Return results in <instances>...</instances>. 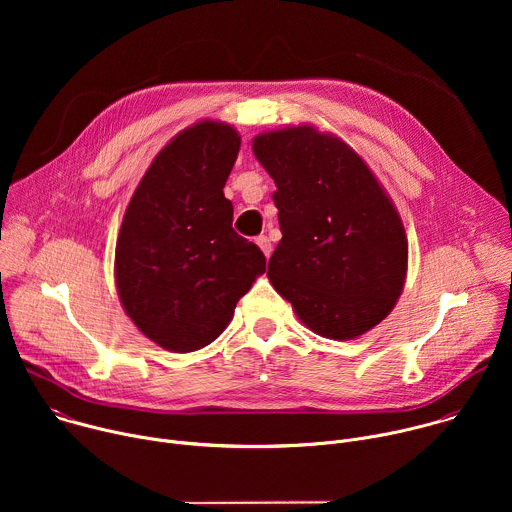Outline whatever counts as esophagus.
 Here are the masks:
<instances>
[{
  "instance_id": "34e87169",
  "label": "esophagus",
  "mask_w": 512,
  "mask_h": 512,
  "mask_svg": "<svg viewBox=\"0 0 512 512\" xmlns=\"http://www.w3.org/2000/svg\"><path fill=\"white\" fill-rule=\"evenodd\" d=\"M255 243L259 245V249L263 251V255H265V257H269V255H271V241H269L265 235L257 237V239H255Z\"/></svg>"
}]
</instances>
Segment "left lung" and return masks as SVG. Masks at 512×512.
<instances>
[{"instance_id": "8db88e82", "label": "left lung", "mask_w": 512, "mask_h": 512, "mask_svg": "<svg viewBox=\"0 0 512 512\" xmlns=\"http://www.w3.org/2000/svg\"><path fill=\"white\" fill-rule=\"evenodd\" d=\"M253 154L273 178L281 241L267 277L312 332L352 340L383 322L407 277L401 216L373 170L314 125L263 131Z\"/></svg>"}]
</instances>
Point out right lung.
Segmentation results:
<instances>
[{
  "mask_svg": "<svg viewBox=\"0 0 512 512\" xmlns=\"http://www.w3.org/2000/svg\"><path fill=\"white\" fill-rule=\"evenodd\" d=\"M239 148L233 125L196 121L164 145L125 208L115 247L119 302L166 350L194 352L216 340L265 273L261 249L233 231L223 192Z\"/></svg>",
  "mask_w": 512,
  "mask_h": 512,
  "instance_id": "obj_1",
  "label": "right lung"
}]
</instances>
